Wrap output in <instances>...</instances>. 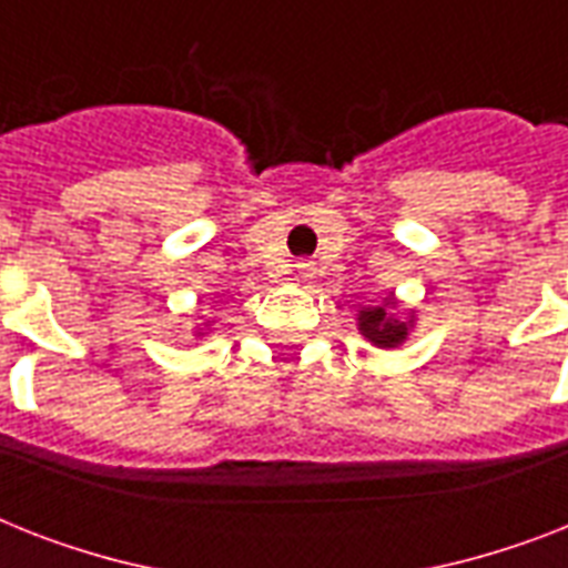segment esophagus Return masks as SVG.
I'll return each mask as SVG.
<instances>
[{
  "label": "esophagus",
  "mask_w": 568,
  "mask_h": 568,
  "mask_svg": "<svg viewBox=\"0 0 568 568\" xmlns=\"http://www.w3.org/2000/svg\"><path fill=\"white\" fill-rule=\"evenodd\" d=\"M312 276H315V265H312V262H297V265H294V280H297V283H306Z\"/></svg>",
  "instance_id": "obj_1"
}]
</instances>
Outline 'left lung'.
<instances>
[{"mask_svg": "<svg viewBox=\"0 0 568 568\" xmlns=\"http://www.w3.org/2000/svg\"><path fill=\"white\" fill-rule=\"evenodd\" d=\"M392 303H395V297H388L379 306H365V310H359V318H356L359 333L377 347L404 345L406 336H409V327H413V321H400L392 315Z\"/></svg>", "mask_w": 568, "mask_h": 568, "instance_id": "8db88e82", "label": "left lung"}]
</instances>
